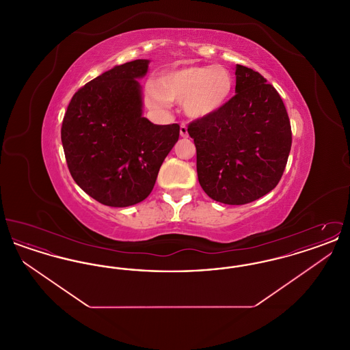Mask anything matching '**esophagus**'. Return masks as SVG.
Wrapping results in <instances>:
<instances>
[{"mask_svg":"<svg viewBox=\"0 0 350 350\" xmlns=\"http://www.w3.org/2000/svg\"><path fill=\"white\" fill-rule=\"evenodd\" d=\"M180 133H181V136L183 137H187L189 136V133H187V126L183 123L181 126H180Z\"/></svg>","mask_w":350,"mask_h":350,"instance_id":"obj_1","label":"esophagus"}]
</instances>
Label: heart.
<instances>
[{"label":"heart","instance_id":"b5f03b06","mask_svg":"<svg viewBox=\"0 0 350 350\" xmlns=\"http://www.w3.org/2000/svg\"><path fill=\"white\" fill-rule=\"evenodd\" d=\"M232 73L220 64L183 66L165 72L157 83L147 88V100L154 109L183 102L189 117L202 119L220 111L231 98Z\"/></svg>","mask_w":350,"mask_h":350}]
</instances>
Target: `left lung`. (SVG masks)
I'll return each instance as SVG.
<instances>
[{
    "label": "left lung",
    "instance_id": "1",
    "mask_svg": "<svg viewBox=\"0 0 350 350\" xmlns=\"http://www.w3.org/2000/svg\"><path fill=\"white\" fill-rule=\"evenodd\" d=\"M234 96L187 133L197 148L204 193L226 204H245L271 191L291 150V126L278 92L258 72L236 64Z\"/></svg>",
    "mask_w": 350,
    "mask_h": 350
}]
</instances>
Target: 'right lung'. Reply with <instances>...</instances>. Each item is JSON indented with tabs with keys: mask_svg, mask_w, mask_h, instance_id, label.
Segmentation results:
<instances>
[{
	"mask_svg": "<svg viewBox=\"0 0 350 350\" xmlns=\"http://www.w3.org/2000/svg\"><path fill=\"white\" fill-rule=\"evenodd\" d=\"M150 60L116 66L86 83L68 105L62 143L69 172L92 198L110 207L146 200L180 136L178 124L143 117L139 79Z\"/></svg>",
	"mask_w": 350,
	"mask_h": 350,
	"instance_id": "add662e5",
	"label": "right lung"
}]
</instances>
